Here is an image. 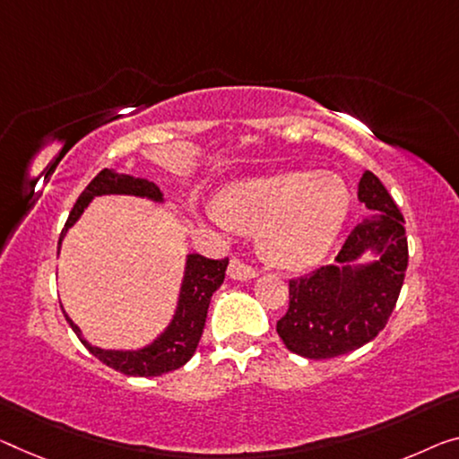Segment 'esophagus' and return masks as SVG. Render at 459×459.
Returning a JSON list of instances; mask_svg holds the SVG:
<instances>
[{
    "label": "esophagus",
    "instance_id": "obj_1",
    "mask_svg": "<svg viewBox=\"0 0 459 459\" xmlns=\"http://www.w3.org/2000/svg\"><path fill=\"white\" fill-rule=\"evenodd\" d=\"M228 274H230V279H234V281H252L258 273H256V269H252V266L239 263V260L234 258L228 266Z\"/></svg>",
    "mask_w": 459,
    "mask_h": 459
}]
</instances>
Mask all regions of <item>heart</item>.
<instances>
[{
	"label": "heart",
	"instance_id": "heart-1",
	"mask_svg": "<svg viewBox=\"0 0 459 459\" xmlns=\"http://www.w3.org/2000/svg\"><path fill=\"white\" fill-rule=\"evenodd\" d=\"M351 209L341 176L287 170L225 186L207 217L221 230L258 231L260 254L287 271H307L336 244Z\"/></svg>",
	"mask_w": 459,
	"mask_h": 459
}]
</instances>
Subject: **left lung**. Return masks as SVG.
<instances>
[{
  "instance_id": "1",
  "label": "left lung",
  "mask_w": 459,
  "mask_h": 459,
  "mask_svg": "<svg viewBox=\"0 0 459 459\" xmlns=\"http://www.w3.org/2000/svg\"><path fill=\"white\" fill-rule=\"evenodd\" d=\"M357 196L371 215L352 228L334 264L289 281V309L277 333L295 355L330 359L363 347L398 301L408 266L404 220L369 170L359 180Z\"/></svg>"
}]
</instances>
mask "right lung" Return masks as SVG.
Returning <instances> with one entry per match:
<instances>
[{"label": "right lung", "mask_w": 459, "mask_h": 459, "mask_svg": "<svg viewBox=\"0 0 459 459\" xmlns=\"http://www.w3.org/2000/svg\"><path fill=\"white\" fill-rule=\"evenodd\" d=\"M104 195H125V196H139V199H147L152 203L161 205L164 203V193L160 186L153 185L147 178H139V176H131L117 170H102L90 182L86 190L80 195V199L72 209L67 217L65 228L61 231L59 248L63 244V238L67 236L69 228H74L77 220L83 215V211L96 196ZM228 258L223 260H211L201 256V254H186L185 260V274H182V283L178 291V301H176V309L172 320L168 326L153 338L150 344L141 349H102L91 344L77 324L69 318L65 309L63 316L69 322L74 333L80 338L83 347H86L91 355L107 363L108 368L125 373V376H137V377H153L161 376V373L174 371L188 363V359L195 355L196 347H199L203 328H205L207 309L211 303V295L221 287L225 279V269H228Z\"/></svg>", "instance_id": "1"}]
</instances>
